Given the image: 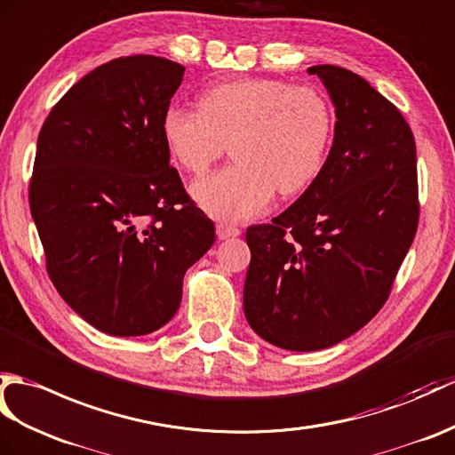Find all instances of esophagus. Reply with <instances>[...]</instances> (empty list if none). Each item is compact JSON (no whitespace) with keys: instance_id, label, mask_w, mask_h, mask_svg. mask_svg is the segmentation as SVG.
<instances>
[{"instance_id":"34e87169","label":"esophagus","mask_w":455,"mask_h":455,"mask_svg":"<svg viewBox=\"0 0 455 455\" xmlns=\"http://www.w3.org/2000/svg\"><path fill=\"white\" fill-rule=\"evenodd\" d=\"M240 235V228L238 227H232V225H227V223H219L217 225V236L220 240H227V238H235Z\"/></svg>"}]
</instances>
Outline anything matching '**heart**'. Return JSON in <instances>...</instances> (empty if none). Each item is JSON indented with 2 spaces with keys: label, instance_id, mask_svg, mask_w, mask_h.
I'll list each match as a JSON object with an SVG mask.
<instances>
[{
  "label": "heart",
  "instance_id": "1",
  "mask_svg": "<svg viewBox=\"0 0 455 455\" xmlns=\"http://www.w3.org/2000/svg\"><path fill=\"white\" fill-rule=\"evenodd\" d=\"M335 132L325 94L281 79H236L211 84L197 108L168 107L163 137L176 163L205 174L230 143L235 164L194 184L196 202L209 215L244 220L275 197L294 196L322 172Z\"/></svg>",
  "mask_w": 455,
  "mask_h": 455
}]
</instances>
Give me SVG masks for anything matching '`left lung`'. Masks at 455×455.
<instances>
[{
    "mask_svg": "<svg viewBox=\"0 0 455 455\" xmlns=\"http://www.w3.org/2000/svg\"><path fill=\"white\" fill-rule=\"evenodd\" d=\"M308 73L335 107L331 151L297 202L246 230V320L287 351H320L371 322L419 225L417 147L403 116L353 71Z\"/></svg>",
    "mask_w": 455,
    "mask_h": 455,
    "instance_id": "obj_1",
    "label": "left lung"
}]
</instances>
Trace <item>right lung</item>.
I'll use <instances>...</instances> for the list:
<instances>
[{"mask_svg": "<svg viewBox=\"0 0 455 455\" xmlns=\"http://www.w3.org/2000/svg\"><path fill=\"white\" fill-rule=\"evenodd\" d=\"M182 77L184 66L166 58L112 60L63 94L38 135L28 204L48 275L108 335L171 322L184 273L215 242L163 137Z\"/></svg>", "mask_w": 455, "mask_h": 455, "instance_id": "obj_1", "label": "right lung"}]
</instances>
